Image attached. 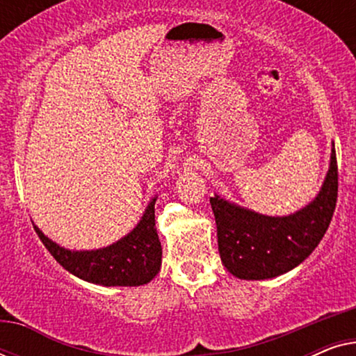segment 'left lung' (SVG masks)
I'll return each mask as SVG.
<instances>
[{
  "instance_id": "1",
  "label": "left lung",
  "mask_w": 356,
  "mask_h": 356,
  "mask_svg": "<svg viewBox=\"0 0 356 356\" xmlns=\"http://www.w3.org/2000/svg\"><path fill=\"white\" fill-rule=\"evenodd\" d=\"M337 189V159L332 144L323 188L298 212L284 217L262 216L216 194L211 206L223 266L243 280H266L295 269L323 240L332 220Z\"/></svg>"
}]
</instances>
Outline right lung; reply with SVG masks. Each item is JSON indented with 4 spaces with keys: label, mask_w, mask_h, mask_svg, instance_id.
<instances>
[{
    "label": "right lung",
    "mask_w": 356,
    "mask_h": 356,
    "mask_svg": "<svg viewBox=\"0 0 356 356\" xmlns=\"http://www.w3.org/2000/svg\"><path fill=\"white\" fill-rule=\"evenodd\" d=\"M155 197L133 232L113 245L92 251L66 250L43 235L33 225L38 238L56 262L72 275L104 286H139L149 284L162 264V245L155 228Z\"/></svg>",
    "instance_id": "right-lung-1"
}]
</instances>
